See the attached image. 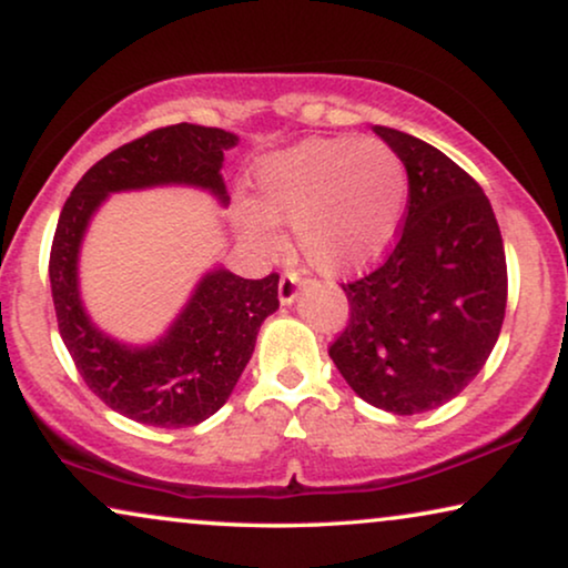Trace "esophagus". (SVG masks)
Wrapping results in <instances>:
<instances>
[{
    "instance_id": "esophagus-1",
    "label": "esophagus",
    "mask_w": 568,
    "mask_h": 568,
    "mask_svg": "<svg viewBox=\"0 0 568 568\" xmlns=\"http://www.w3.org/2000/svg\"><path fill=\"white\" fill-rule=\"evenodd\" d=\"M300 284H302V276L297 271H286L282 282H278V300H282V305H292V302L297 300Z\"/></svg>"
}]
</instances>
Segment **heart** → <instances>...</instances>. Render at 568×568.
Listing matches in <instances>:
<instances>
[{
  "mask_svg": "<svg viewBox=\"0 0 568 568\" xmlns=\"http://www.w3.org/2000/svg\"><path fill=\"white\" fill-rule=\"evenodd\" d=\"M408 199L406 165L372 136H317L274 152L255 168V206L243 227L255 245L292 224L297 253L321 274L375 263L398 235Z\"/></svg>",
  "mask_w": 568,
  "mask_h": 568,
  "instance_id": "obj_1",
  "label": "heart"
}]
</instances>
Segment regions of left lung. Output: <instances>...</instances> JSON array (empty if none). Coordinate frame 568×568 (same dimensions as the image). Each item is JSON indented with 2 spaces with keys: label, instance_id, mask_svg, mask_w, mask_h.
Here are the masks:
<instances>
[{
  "label": "left lung",
  "instance_id": "left-lung-1",
  "mask_svg": "<svg viewBox=\"0 0 568 568\" xmlns=\"http://www.w3.org/2000/svg\"><path fill=\"white\" fill-rule=\"evenodd\" d=\"M408 173V212L383 266L344 284L352 307L331 359L369 406L398 416L460 395L494 352L507 258L480 185L437 146L372 126Z\"/></svg>",
  "mask_w": 568,
  "mask_h": 568
}]
</instances>
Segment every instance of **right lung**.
I'll use <instances>...</instances> for the list:
<instances>
[{
  "mask_svg": "<svg viewBox=\"0 0 568 568\" xmlns=\"http://www.w3.org/2000/svg\"><path fill=\"white\" fill-rule=\"evenodd\" d=\"M235 144L232 131L196 123L150 131L95 162L61 209L49 263L59 333L90 390L139 424L196 426L227 403L251 362L261 323L278 310V274L243 278L216 263L160 338L123 344L84 310L82 240L111 193L189 185L227 206L222 162Z\"/></svg>",
  "mask_w": 568,
  "mask_h": 568,
  "instance_id": "1",
  "label": "right lung"
}]
</instances>
